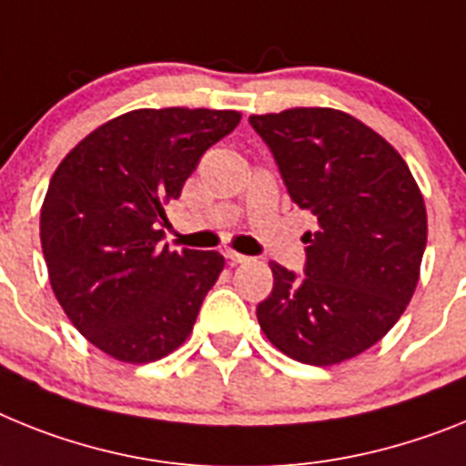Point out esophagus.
<instances>
[{"mask_svg": "<svg viewBox=\"0 0 466 466\" xmlns=\"http://www.w3.org/2000/svg\"><path fill=\"white\" fill-rule=\"evenodd\" d=\"M225 258L229 260V265H238V262L248 260V258L241 256V253H237V250H228V253H225Z\"/></svg>", "mask_w": 466, "mask_h": 466, "instance_id": "esophagus-1", "label": "esophagus"}]
</instances>
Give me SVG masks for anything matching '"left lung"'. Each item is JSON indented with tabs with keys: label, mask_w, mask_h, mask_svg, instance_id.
<instances>
[{
	"label": "left lung",
	"mask_w": 466,
	"mask_h": 466,
	"mask_svg": "<svg viewBox=\"0 0 466 466\" xmlns=\"http://www.w3.org/2000/svg\"><path fill=\"white\" fill-rule=\"evenodd\" d=\"M298 208L305 274L269 262L274 289L258 305L262 333L309 366H333L390 333L420 279L427 208L403 157L347 112L293 107L253 115Z\"/></svg>",
	"instance_id": "left-lung-1"
}]
</instances>
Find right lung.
Here are the masks:
<instances>
[{
	"mask_svg": "<svg viewBox=\"0 0 466 466\" xmlns=\"http://www.w3.org/2000/svg\"><path fill=\"white\" fill-rule=\"evenodd\" d=\"M238 121L234 110H133L56 168L39 220L51 289L75 329L116 361H157L192 333L225 258L159 248V225L201 155Z\"/></svg>",
	"mask_w": 466,
	"mask_h": 466,
	"instance_id": "obj_1",
	"label": "right lung"
}]
</instances>
